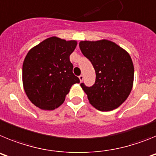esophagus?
<instances>
[{"label": "esophagus", "instance_id": "esophagus-1", "mask_svg": "<svg viewBox=\"0 0 156 156\" xmlns=\"http://www.w3.org/2000/svg\"><path fill=\"white\" fill-rule=\"evenodd\" d=\"M83 77H84L83 76V75H80L79 76V79H80V82H82V81L83 80Z\"/></svg>", "mask_w": 156, "mask_h": 156}]
</instances>
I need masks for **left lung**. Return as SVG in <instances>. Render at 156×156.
Masks as SVG:
<instances>
[{
	"instance_id": "8db88e82",
	"label": "left lung",
	"mask_w": 156,
	"mask_h": 156,
	"mask_svg": "<svg viewBox=\"0 0 156 156\" xmlns=\"http://www.w3.org/2000/svg\"><path fill=\"white\" fill-rule=\"evenodd\" d=\"M80 48L96 73L90 87L81 83L90 104L99 111H112L124 102L133 87L134 69L129 53L108 40L82 41Z\"/></svg>"
}]
</instances>
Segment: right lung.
Wrapping results in <instances>:
<instances>
[{
	"label": "right lung",
	"mask_w": 156,
	"mask_h": 156,
	"mask_svg": "<svg viewBox=\"0 0 156 156\" xmlns=\"http://www.w3.org/2000/svg\"><path fill=\"white\" fill-rule=\"evenodd\" d=\"M76 41L49 37L32 48L23 64V88L34 105L54 110L64 102L70 88L80 80L73 73L69 56Z\"/></svg>",
	"instance_id": "1"
}]
</instances>
